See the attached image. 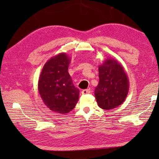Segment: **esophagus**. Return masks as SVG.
Segmentation results:
<instances>
[{"label": "esophagus", "instance_id": "34e87169", "mask_svg": "<svg viewBox=\"0 0 159 159\" xmlns=\"http://www.w3.org/2000/svg\"><path fill=\"white\" fill-rule=\"evenodd\" d=\"M90 90L89 89H84L82 91V94H88L90 93Z\"/></svg>", "mask_w": 159, "mask_h": 159}]
</instances>
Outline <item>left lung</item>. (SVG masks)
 I'll use <instances>...</instances> for the list:
<instances>
[{
  "mask_svg": "<svg viewBox=\"0 0 159 159\" xmlns=\"http://www.w3.org/2000/svg\"><path fill=\"white\" fill-rule=\"evenodd\" d=\"M99 83L95 89L98 105L109 110L120 106L126 100L129 80L124 68L117 59L107 58L98 67Z\"/></svg>",
  "mask_w": 159,
  "mask_h": 159,
  "instance_id": "obj_1",
  "label": "left lung"
}]
</instances>
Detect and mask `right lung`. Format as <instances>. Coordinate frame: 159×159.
Returning a JSON list of instances; mask_svg holds the SVG:
<instances>
[{
    "instance_id": "add662e5",
    "label": "right lung",
    "mask_w": 159,
    "mask_h": 159,
    "mask_svg": "<svg viewBox=\"0 0 159 159\" xmlns=\"http://www.w3.org/2000/svg\"><path fill=\"white\" fill-rule=\"evenodd\" d=\"M70 57L59 53L47 61L38 80V92L45 105L54 112L65 114L77 104L79 89L73 85L69 74Z\"/></svg>"
}]
</instances>
